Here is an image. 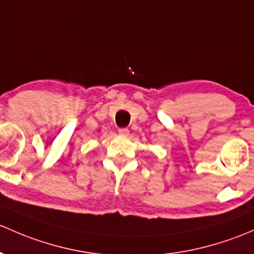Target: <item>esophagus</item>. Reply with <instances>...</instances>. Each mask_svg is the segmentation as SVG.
<instances>
[{
  "label": "esophagus",
  "mask_w": 254,
  "mask_h": 254,
  "mask_svg": "<svg viewBox=\"0 0 254 254\" xmlns=\"http://www.w3.org/2000/svg\"><path fill=\"white\" fill-rule=\"evenodd\" d=\"M118 132L120 135H127L129 134V130H127V127H120L118 130Z\"/></svg>",
  "instance_id": "34e87169"
}]
</instances>
